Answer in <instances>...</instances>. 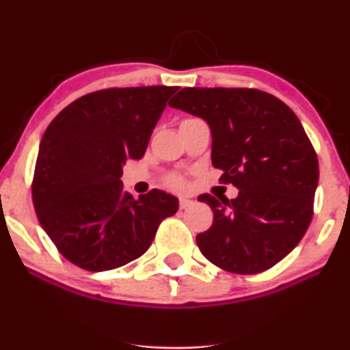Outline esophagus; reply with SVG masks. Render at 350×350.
<instances>
[{
    "label": "esophagus",
    "instance_id": "1",
    "mask_svg": "<svg viewBox=\"0 0 350 350\" xmlns=\"http://www.w3.org/2000/svg\"><path fill=\"white\" fill-rule=\"evenodd\" d=\"M191 206H194V200H191V199H187V198H180L179 199V208H187V207H191Z\"/></svg>",
    "mask_w": 350,
    "mask_h": 350
}]
</instances>
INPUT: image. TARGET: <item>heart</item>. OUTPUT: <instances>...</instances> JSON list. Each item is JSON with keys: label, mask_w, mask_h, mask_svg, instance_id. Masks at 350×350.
<instances>
[{"label": "heart", "mask_w": 350, "mask_h": 350, "mask_svg": "<svg viewBox=\"0 0 350 350\" xmlns=\"http://www.w3.org/2000/svg\"><path fill=\"white\" fill-rule=\"evenodd\" d=\"M170 186L180 189V187H184V180L180 179V178H171L170 179Z\"/></svg>", "instance_id": "b5f03b06"}]
</instances>
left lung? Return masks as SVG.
<instances>
[{"label":"left lung","instance_id":"8db88e82","mask_svg":"<svg viewBox=\"0 0 350 350\" xmlns=\"http://www.w3.org/2000/svg\"><path fill=\"white\" fill-rule=\"evenodd\" d=\"M170 107L199 116L212 133V166L235 199L199 196L214 212L199 250L222 270L253 275L271 268L306 234L319 164L298 116L255 88H183Z\"/></svg>","mask_w":350,"mask_h":350}]
</instances>
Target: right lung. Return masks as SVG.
I'll return each instance as SVG.
<instances>
[{
    "label": "right lung",
    "mask_w": 350,
    "mask_h": 350,
    "mask_svg": "<svg viewBox=\"0 0 350 350\" xmlns=\"http://www.w3.org/2000/svg\"><path fill=\"white\" fill-rule=\"evenodd\" d=\"M178 87L107 88L83 95L52 120L39 144L33 202L39 222L69 262L107 271L150 248L179 200L152 189L123 191L126 159L144 156Z\"/></svg>",
    "instance_id": "obj_1"
}]
</instances>
